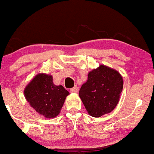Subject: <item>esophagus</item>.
Here are the masks:
<instances>
[{
	"mask_svg": "<svg viewBox=\"0 0 154 154\" xmlns=\"http://www.w3.org/2000/svg\"><path fill=\"white\" fill-rule=\"evenodd\" d=\"M78 91H79V87L77 86H75L73 88L70 89V92L71 93H76L78 92Z\"/></svg>",
	"mask_w": 154,
	"mask_h": 154,
	"instance_id": "34e87169",
	"label": "esophagus"
}]
</instances>
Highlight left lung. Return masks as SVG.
I'll list each match as a JSON object with an SVG mask.
<instances>
[{"label":"left lung","instance_id":"8db88e82","mask_svg":"<svg viewBox=\"0 0 154 154\" xmlns=\"http://www.w3.org/2000/svg\"><path fill=\"white\" fill-rule=\"evenodd\" d=\"M123 85L119 72L101 65L89 72L88 80L79 91V96L89 114L100 117L117 106Z\"/></svg>","mask_w":154,"mask_h":154}]
</instances>
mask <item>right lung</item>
<instances>
[{
	"instance_id": "right-lung-1",
	"label": "right lung",
	"mask_w": 154,
	"mask_h": 154,
	"mask_svg": "<svg viewBox=\"0 0 154 154\" xmlns=\"http://www.w3.org/2000/svg\"><path fill=\"white\" fill-rule=\"evenodd\" d=\"M24 94L38 113L46 118H54L60 113L69 92L62 86H56L51 75L41 73L26 87Z\"/></svg>"
}]
</instances>
